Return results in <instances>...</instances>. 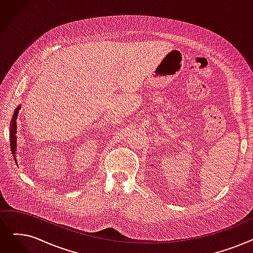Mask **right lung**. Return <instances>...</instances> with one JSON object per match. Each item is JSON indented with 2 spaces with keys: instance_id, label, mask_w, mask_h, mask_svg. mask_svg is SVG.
<instances>
[{
  "instance_id": "obj_1",
  "label": "right lung",
  "mask_w": 253,
  "mask_h": 253,
  "mask_svg": "<svg viewBox=\"0 0 253 253\" xmlns=\"http://www.w3.org/2000/svg\"><path fill=\"white\" fill-rule=\"evenodd\" d=\"M21 105L19 104L16 108L15 111L12 115V119H11V122H10V129H9V138H10V147H11V152H12V155L14 157V160L17 164V159H16V155L15 154L16 152V148H17V137H16V133H17V116H18V112L20 109Z\"/></svg>"
}]
</instances>
